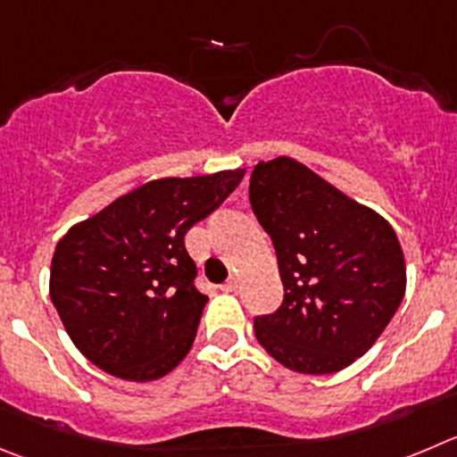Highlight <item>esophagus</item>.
<instances>
[{
  "mask_svg": "<svg viewBox=\"0 0 457 457\" xmlns=\"http://www.w3.org/2000/svg\"><path fill=\"white\" fill-rule=\"evenodd\" d=\"M238 288V279L237 277H232V279H228L223 284V287H220V291H225V293H234Z\"/></svg>",
  "mask_w": 457,
  "mask_h": 457,
  "instance_id": "esophagus-1",
  "label": "esophagus"
}]
</instances>
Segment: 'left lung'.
<instances>
[{"label":"left lung","instance_id":"obj_1","mask_svg":"<svg viewBox=\"0 0 457 457\" xmlns=\"http://www.w3.org/2000/svg\"><path fill=\"white\" fill-rule=\"evenodd\" d=\"M250 204L284 284V302L254 318V336L293 372H340L377 343L403 300L395 229L293 157L254 166Z\"/></svg>","mask_w":457,"mask_h":457}]
</instances>
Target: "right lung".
Listing matches in <instances>:
<instances>
[{
	"label": "right lung",
	"mask_w": 457,
	"mask_h": 457,
	"mask_svg": "<svg viewBox=\"0 0 457 457\" xmlns=\"http://www.w3.org/2000/svg\"><path fill=\"white\" fill-rule=\"evenodd\" d=\"M245 169L162 178L80 220L55 245L49 295L71 343L123 381H155L189 353L207 295L185 234L238 187Z\"/></svg>",
	"instance_id": "obj_1"
}]
</instances>
